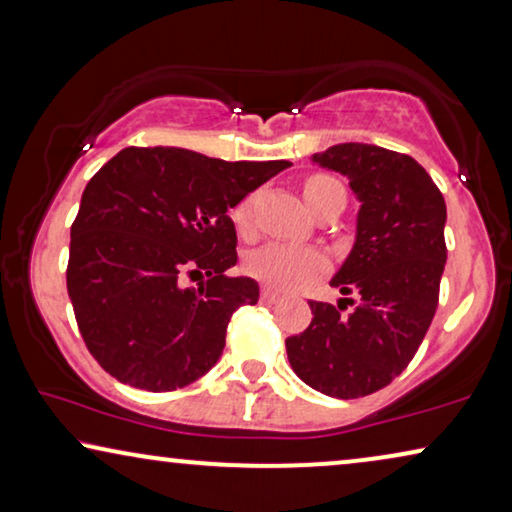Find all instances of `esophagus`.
<instances>
[{
    "label": "esophagus",
    "instance_id": "1",
    "mask_svg": "<svg viewBox=\"0 0 512 512\" xmlns=\"http://www.w3.org/2000/svg\"><path fill=\"white\" fill-rule=\"evenodd\" d=\"M262 301H264V304H278V301H280V294L276 292V290H269V287H264V290H262Z\"/></svg>",
    "mask_w": 512,
    "mask_h": 512
}]
</instances>
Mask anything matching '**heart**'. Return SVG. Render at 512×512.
I'll list each match as a JSON object with an SVG mask.
<instances>
[{
    "label": "heart",
    "instance_id": "1",
    "mask_svg": "<svg viewBox=\"0 0 512 512\" xmlns=\"http://www.w3.org/2000/svg\"><path fill=\"white\" fill-rule=\"evenodd\" d=\"M334 185L341 183L329 176H313L304 185V197L308 201ZM250 215H253L250 201H243V204L236 206L234 222L239 232L246 234L250 229ZM246 269L259 283L276 287V290H297V287L327 269V257L315 248L292 246V243H266V246L248 255Z\"/></svg>",
    "mask_w": 512,
    "mask_h": 512
}]
</instances>
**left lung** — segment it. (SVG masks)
Masks as SVG:
<instances>
[{
	"label": "left lung",
	"mask_w": 512,
	"mask_h": 512,
	"mask_svg": "<svg viewBox=\"0 0 512 512\" xmlns=\"http://www.w3.org/2000/svg\"><path fill=\"white\" fill-rule=\"evenodd\" d=\"M311 162L348 178L359 201L355 243L331 278L341 294H359V304L343 313L350 299L311 301V325L287 338V359L313 390L357 399L406 369L434 320L448 211L441 190L408 155L350 141Z\"/></svg>",
	"instance_id": "1"
}]
</instances>
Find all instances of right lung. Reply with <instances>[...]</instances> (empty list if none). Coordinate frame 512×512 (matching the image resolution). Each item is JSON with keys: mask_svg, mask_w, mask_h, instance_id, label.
Masks as SVG:
<instances>
[{"mask_svg": "<svg viewBox=\"0 0 512 512\" xmlns=\"http://www.w3.org/2000/svg\"><path fill=\"white\" fill-rule=\"evenodd\" d=\"M287 167L155 146L120 150L92 176L71 225L67 290L104 371L171 392L213 369L232 313L259 299L253 278L227 276L236 264L227 211ZM197 275L207 280L187 288Z\"/></svg>", "mask_w": 512, "mask_h": 512, "instance_id": "right-lung-1", "label": "right lung"}]
</instances>
